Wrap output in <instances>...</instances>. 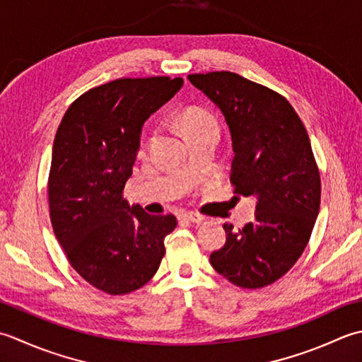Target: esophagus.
Here are the masks:
<instances>
[{
    "label": "esophagus",
    "mask_w": 362,
    "mask_h": 362,
    "mask_svg": "<svg viewBox=\"0 0 362 362\" xmlns=\"http://www.w3.org/2000/svg\"><path fill=\"white\" fill-rule=\"evenodd\" d=\"M180 222L182 223H202L203 222V217L200 214H195V212H182L180 214Z\"/></svg>",
    "instance_id": "1"
}]
</instances>
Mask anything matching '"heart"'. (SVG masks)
<instances>
[{"label":"heart","mask_w":362,"mask_h":362,"mask_svg":"<svg viewBox=\"0 0 362 362\" xmlns=\"http://www.w3.org/2000/svg\"><path fill=\"white\" fill-rule=\"evenodd\" d=\"M181 124L184 128V132L194 128L208 127V124H216V119L208 112L206 109L202 107H192L187 109L181 117Z\"/></svg>","instance_id":"heart-1"}]
</instances>
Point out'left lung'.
<instances>
[{
  "instance_id": "left-lung-1",
  "label": "left lung",
  "mask_w": 362,
  "mask_h": 362,
  "mask_svg": "<svg viewBox=\"0 0 362 362\" xmlns=\"http://www.w3.org/2000/svg\"><path fill=\"white\" fill-rule=\"evenodd\" d=\"M192 84L230 127L234 192L255 197L253 222L225 223V245L211 253L217 274L243 289L275 283L298 261L320 208V173L305 124L283 95L231 71L198 73Z\"/></svg>"
}]
</instances>
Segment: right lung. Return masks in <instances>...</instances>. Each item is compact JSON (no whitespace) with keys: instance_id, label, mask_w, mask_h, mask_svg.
Listing matches in <instances>:
<instances>
[{"instance_id":"1","label":"right lung","mask_w":362,"mask_h":362,"mask_svg":"<svg viewBox=\"0 0 362 362\" xmlns=\"http://www.w3.org/2000/svg\"><path fill=\"white\" fill-rule=\"evenodd\" d=\"M182 78H120L70 105L59 124L48 178L49 218L73 269L109 295L137 291L156 274L176 217L150 216L123 198L148 117Z\"/></svg>"}]
</instances>
